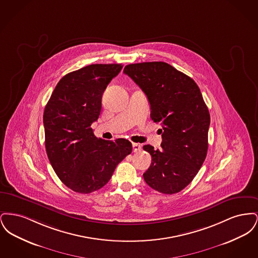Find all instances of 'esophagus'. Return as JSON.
<instances>
[{"instance_id":"esophagus-1","label":"esophagus","mask_w":258,"mask_h":258,"mask_svg":"<svg viewBox=\"0 0 258 258\" xmlns=\"http://www.w3.org/2000/svg\"><path fill=\"white\" fill-rule=\"evenodd\" d=\"M133 150H134V152H139V151H141V146L139 145V144H137V143H133Z\"/></svg>"}]
</instances>
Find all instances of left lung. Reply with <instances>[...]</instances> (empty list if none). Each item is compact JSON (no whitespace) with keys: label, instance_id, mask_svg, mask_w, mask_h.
<instances>
[{"label":"left lung","instance_id":"left-lung-1","mask_svg":"<svg viewBox=\"0 0 258 258\" xmlns=\"http://www.w3.org/2000/svg\"><path fill=\"white\" fill-rule=\"evenodd\" d=\"M123 74L145 93L151 119L162 126L161 149L143 146L152 156L144 180L159 192L177 194L194 180L207 156L210 114L200 89L164 61L131 63Z\"/></svg>","mask_w":258,"mask_h":258}]
</instances>
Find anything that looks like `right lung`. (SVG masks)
<instances>
[{
  "mask_svg": "<svg viewBox=\"0 0 258 258\" xmlns=\"http://www.w3.org/2000/svg\"><path fill=\"white\" fill-rule=\"evenodd\" d=\"M121 63H95L64 75L43 113L45 149L59 179L79 194H91L108 183L116 166L132 153L123 138L103 140L91 124L101 110V98Z\"/></svg>",
  "mask_w": 258,
  "mask_h": 258,
  "instance_id": "obj_1",
  "label": "right lung"
}]
</instances>
